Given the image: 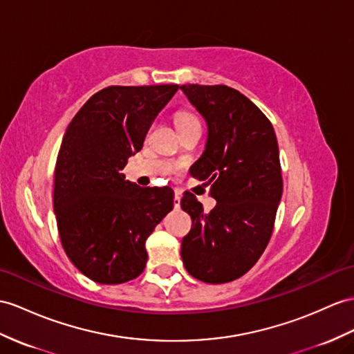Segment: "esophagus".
I'll return each instance as SVG.
<instances>
[{"label":"esophagus","mask_w":354,"mask_h":354,"mask_svg":"<svg viewBox=\"0 0 354 354\" xmlns=\"http://www.w3.org/2000/svg\"><path fill=\"white\" fill-rule=\"evenodd\" d=\"M180 200H182L180 192H176V195H174V207H176V209H178V207H180Z\"/></svg>","instance_id":"esophagus-1"}]
</instances>
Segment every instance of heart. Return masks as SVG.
Segmentation results:
<instances>
[{
	"mask_svg": "<svg viewBox=\"0 0 354 354\" xmlns=\"http://www.w3.org/2000/svg\"><path fill=\"white\" fill-rule=\"evenodd\" d=\"M176 124L178 131H185L187 127H195V126H200V120H198L196 115H194L192 112H187V111H180L177 112L176 115Z\"/></svg>",
	"mask_w": 354,
	"mask_h": 354,
	"instance_id": "1",
	"label": "heart"
}]
</instances>
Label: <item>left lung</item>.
<instances>
[{"instance_id": "8db88e82", "label": "left lung", "mask_w": 354, "mask_h": 354, "mask_svg": "<svg viewBox=\"0 0 354 354\" xmlns=\"http://www.w3.org/2000/svg\"><path fill=\"white\" fill-rule=\"evenodd\" d=\"M180 90L209 131L191 174L210 185L216 200L204 213L196 196L185 192L180 204L192 228L182 240V260L196 279L230 282L251 269L272 236L282 196L277 135L269 118L234 88L186 84Z\"/></svg>"}]
</instances>
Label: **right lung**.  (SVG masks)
I'll return each mask as SVG.
<instances>
[{
	"label": "right lung",
	"mask_w": 354,
	"mask_h": 354,
	"mask_svg": "<svg viewBox=\"0 0 354 354\" xmlns=\"http://www.w3.org/2000/svg\"><path fill=\"white\" fill-rule=\"evenodd\" d=\"M177 90L176 84L111 85L93 94L67 126L54 212L64 252L94 282L115 286L140 277L145 240L174 207L171 187H140L122 169Z\"/></svg>",
	"instance_id": "1"
}]
</instances>
